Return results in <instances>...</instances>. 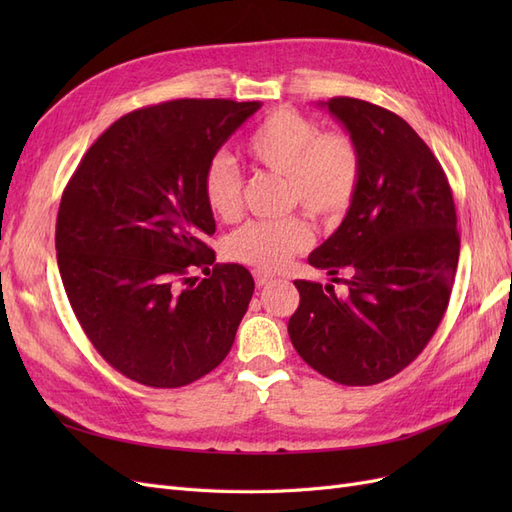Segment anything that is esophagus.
Listing matches in <instances>:
<instances>
[{
  "mask_svg": "<svg viewBox=\"0 0 512 512\" xmlns=\"http://www.w3.org/2000/svg\"><path fill=\"white\" fill-rule=\"evenodd\" d=\"M254 280H256V286H265L267 282L273 280V275H269L265 271H254Z\"/></svg>",
  "mask_w": 512,
  "mask_h": 512,
  "instance_id": "obj_1",
  "label": "esophagus"
}]
</instances>
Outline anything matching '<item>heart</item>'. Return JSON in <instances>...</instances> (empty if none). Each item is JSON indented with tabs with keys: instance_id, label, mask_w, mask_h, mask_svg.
<instances>
[{
	"instance_id": "heart-1",
	"label": "heart",
	"mask_w": 512,
	"mask_h": 512,
	"mask_svg": "<svg viewBox=\"0 0 512 512\" xmlns=\"http://www.w3.org/2000/svg\"><path fill=\"white\" fill-rule=\"evenodd\" d=\"M250 158L277 175L288 177L290 203L309 215L333 220L342 215L361 183V151L346 132H320L312 119L292 108L273 111L247 138ZM203 196L213 215L235 220L243 207V179L224 153L209 160L203 173ZM312 230L303 218L282 222H250L226 239L230 260L277 271L303 252Z\"/></svg>"
}]
</instances>
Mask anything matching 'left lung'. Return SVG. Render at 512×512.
Masks as SVG:
<instances>
[{
    "label": "left lung",
    "instance_id": "1",
    "mask_svg": "<svg viewBox=\"0 0 512 512\" xmlns=\"http://www.w3.org/2000/svg\"><path fill=\"white\" fill-rule=\"evenodd\" d=\"M320 106L359 147L361 183L344 222L307 260L348 292L294 282L301 303L288 335L318 374L369 386L408 367L436 333L459 260L457 213L440 162L399 115L356 98Z\"/></svg>",
    "mask_w": 512,
    "mask_h": 512
}]
</instances>
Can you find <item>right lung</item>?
Listing matches in <instances>:
<instances>
[{"mask_svg":"<svg viewBox=\"0 0 512 512\" xmlns=\"http://www.w3.org/2000/svg\"><path fill=\"white\" fill-rule=\"evenodd\" d=\"M260 102L173 100L117 119L89 147L57 213V265L85 335L119 374L177 389L218 367L254 294L213 265L203 173ZM200 268L208 277L191 275Z\"/></svg>","mask_w":512,"mask_h":512,"instance_id":"right-lung-1","label":"right lung"}]
</instances>
